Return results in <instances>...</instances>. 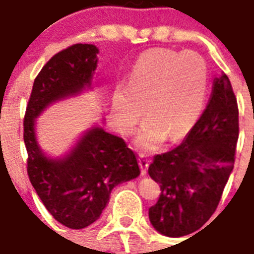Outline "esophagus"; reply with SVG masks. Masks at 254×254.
<instances>
[{"label": "esophagus", "mask_w": 254, "mask_h": 254, "mask_svg": "<svg viewBox=\"0 0 254 254\" xmlns=\"http://www.w3.org/2000/svg\"><path fill=\"white\" fill-rule=\"evenodd\" d=\"M138 164H140L141 173L142 174L148 173V168H149L148 157H146V156H144V154H140V157H138Z\"/></svg>", "instance_id": "obj_1"}]
</instances>
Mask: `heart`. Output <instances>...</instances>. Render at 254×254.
I'll use <instances>...</instances> for the list:
<instances>
[{
    "label": "heart",
    "instance_id": "obj_1",
    "mask_svg": "<svg viewBox=\"0 0 254 254\" xmlns=\"http://www.w3.org/2000/svg\"><path fill=\"white\" fill-rule=\"evenodd\" d=\"M127 86L112 97L114 124L124 134H129L146 104L149 117L134 142L145 152H152L168 135L177 141L196 125L206 97L208 70L197 53L153 49L135 61Z\"/></svg>",
    "mask_w": 254,
    "mask_h": 254
}]
</instances>
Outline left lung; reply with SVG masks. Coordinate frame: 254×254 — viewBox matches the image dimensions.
<instances>
[{
  "label": "left lung",
  "mask_w": 254,
  "mask_h": 254,
  "mask_svg": "<svg viewBox=\"0 0 254 254\" xmlns=\"http://www.w3.org/2000/svg\"><path fill=\"white\" fill-rule=\"evenodd\" d=\"M237 100L226 74L214 80L209 104L181 144L157 154L148 173L161 188L149 209L153 228L168 237L190 235L217 208L235 165Z\"/></svg>",
  "instance_id": "8db88e82"
}]
</instances>
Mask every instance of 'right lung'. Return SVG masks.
Segmentation results:
<instances>
[{"label":"right lung","mask_w":254,"mask_h":254,"mask_svg":"<svg viewBox=\"0 0 254 254\" xmlns=\"http://www.w3.org/2000/svg\"><path fill=\"white\" fill-rule=\"evenodd\" d=\"M98 52L92 44H77L50 58L34 80L25 114L29 180L50 214L70 229L97 221L113 188L140 176L134 152L98 124L57 157L44 152L37 140V119L46 108L93 90Z\"/></svg>","instance_id":"1"}]
</instances>
